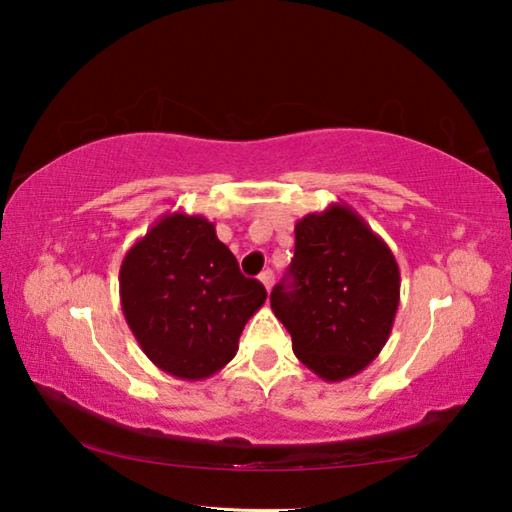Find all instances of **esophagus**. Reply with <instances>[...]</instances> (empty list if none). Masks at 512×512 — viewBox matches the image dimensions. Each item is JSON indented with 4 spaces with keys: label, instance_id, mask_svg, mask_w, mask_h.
Masks as SVG:
<instances>
[{
    "label": "esophagus",
    "instance_id": "obj_1",
    "mask_svg": "<svg viewBox=\"0 0 512 512\" xmlns=\"http://www.w3.org/2000/svg\"><path fill=\"white\" fill-rule=\"evenodd\" d=\"M259 281H262L264 284V288L270 292V288H273V281H275V275H273V270H264L262 275H259Z\"/></svg>",
    "mask_w": 512,
    "mask_h": 512
}]
</instances>
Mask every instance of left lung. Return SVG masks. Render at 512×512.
Here are the masks:
<instances>
[{
	"label": "left lung",
	"instance_id": "obj_1",
	"mask_svg": "<svg viewBox=\"0 0 512 512\" xmlns=\"http://www.w3.org/2000/svg\"><path fill=\"white\" fill-rule=\"evenodd\" d=\"M400 301L389 246L347 204L295 226V257L270 292L299 361L328 383L352 378L383 350Z\"/></svg>",
	"mask_w": 512,
	"mask_h": 512
}]
</instances>
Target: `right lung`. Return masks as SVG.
<instances>
[{"mask_svg":"<svg viewBox=\"0 0 512 512\" xmlns=\"http://www.w3.org/2000/svg\"><path fill=\"white\" fill-rule=\"evenodd\" d=\"M121 306L147 358L180 380H204L237 354L266 288L239 273L235 255L202 215L167 213L127 250Z\"/></svg>","mask_w":512,"mask_h":512,"instance_id":"obj_1","label":"right lung"}]
</instances>
